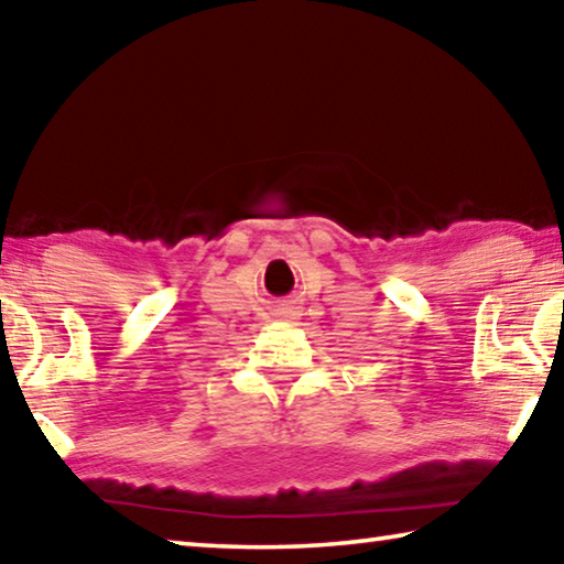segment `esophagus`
<instances>
[{
	"mask_svg": "<svg viewBox=\"0 0 564 564\" xmlns=\"http://www.w3.org/2000/svg\"><path fill=\"white\" fill-rule=\"evenodd\" d=\"M299 316H301V311H299V305H295L293 301H283V303L275 305V318L295 321Z\"/></svg>",
	"mask_w": 564,
	"mask_h": 564,
	"instance_id": "34e87169",
	"label": "esophagus"
}]
</instances>
